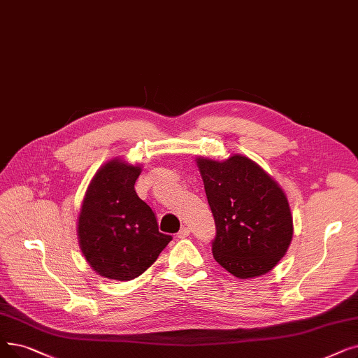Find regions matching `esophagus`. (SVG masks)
<instances>
[{
    "label": "esophagus",
    "instance_id": "obj_1",
    "mask_svg": "<svg viewBox=\"0 0 358 358\" xmlns=\"http://www.w3.org/2000/svg\"><path fill=\"white\" fill-rule=\"evenodd\" d=\"M189 236H190V228H187V227H182L177 232V238H185V237H189Z\"/></svg>",
    "mask_w": 358,
    "mask_h": 358
}]
</instances>
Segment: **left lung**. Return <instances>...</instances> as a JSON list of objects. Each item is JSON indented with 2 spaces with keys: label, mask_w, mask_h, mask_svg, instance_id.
<instances>
[{
  "label": "left lung",
  "mask_w": 358,
  "mask_h": 358,
  "mask_svg": "<svg viewBox=\"0 0 358 358\" xmlns=\"http://www.w3.org/2000/svg\"><path fill=\"white\" fill-rule=\"evenodd\" d=\"M197 165L216 227L215 260L241 279L272 271L292 238V216L282 189L241 155L224 162L199 158Z\"/></svg>",
  "instance_id": "1"
}]
</instances>
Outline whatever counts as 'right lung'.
<instances>
[{"instance_id": "1", "label": "right lung", "mask_w": 358, "mask_h": 358, "mask_svg": "<svg viewBox=\"0 0 358 358\" xmlns=\"http://www.w3.org/2000/svg\"><path fill=\"white\" fill-rule=\"evenodd\" d=\"M141 166L114 159L93 177L79 215V243L93 271L130 281L142 275L173 240L159 232L157 216L137 196Z\"/></svg>"}]
</instances>
